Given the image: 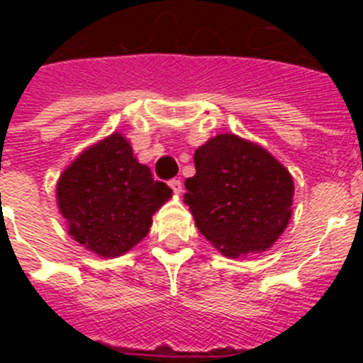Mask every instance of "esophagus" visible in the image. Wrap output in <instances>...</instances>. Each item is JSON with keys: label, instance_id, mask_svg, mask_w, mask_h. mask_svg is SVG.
<instances>
[{"label": "esophagus", "instance_id": "esophagus-1", "mask_svg": "<svg viewBox=\"0 0 363 363\" xmlns=\"http://www.w3.org/2000/svg\"><path fill=\"white\" fill-rule=\"evenodd\" d=\"M169 185H171V189L174 191L176 196H179V194L184 192V187H182V182H179V179H171V184Z\"/></svg>", "mask_w": 363, "mask_h": 363}]
</instances>
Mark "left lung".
Segmentation results:
<instances>
[{"label": "left lung", "instance_id": "left-lung-1", "mask_svg": "<svg viewBox=\"0 0 363 363\" xmlns=\"http://www.w3.org/2000/svg\"><path fill=\"white\" fill-rule=\"evenodd\" d=\"M194 167L184 201L198 230L229 258L269 251L293 214L291 172L267 149L233 133L198 147Z\"/></svg>", "mask_w": 363, "mask_h": 363}]
</instances>
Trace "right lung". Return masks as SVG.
Returning <instances> with one entry per match:
<instances>
[{
  "mask_svg": "<svg viewBox=\"0 0 363 363\" xmlns=\"http://www.w3.org/2000/svg\"><path fill=\"white\" fill-rule=\"evenodd\" d=\"M171 196L172 189L138 162L121 133L82 150L56 184L69 234L101 258L123 256L142 242L154 213Z\"/></svg>",
  "mask_w": 363,
  "mask_h": 363,
  "instance_id": "1",
  "label": "right lung"
}]
</instances>
